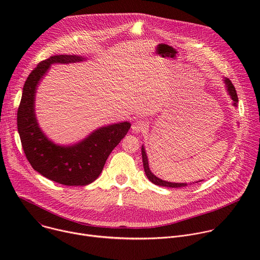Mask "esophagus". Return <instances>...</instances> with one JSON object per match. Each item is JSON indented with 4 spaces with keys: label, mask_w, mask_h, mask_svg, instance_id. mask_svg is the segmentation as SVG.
<instances>
[{
    "label": "esophagus",
    "mask_w": 260,
    "mask_h": 260,
    "mask_svg": "<svg viewBox=\"0 0 260 260\" xmlns=\"http://www.w3.org/2000/svg\"><path fill=\"white\" fill-rule=\"evenodd\" d=\"M147 122L145 120H142V119H138L136 120L134 123H133V126H132V129L134 133L138 134V133H141V132H144L145 129H147Z\"/></svg>",
    "instance_id": "esophagus-1"
}]
</instances>
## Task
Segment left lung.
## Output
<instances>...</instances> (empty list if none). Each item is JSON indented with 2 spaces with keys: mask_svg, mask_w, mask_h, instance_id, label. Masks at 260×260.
<instances>
[{
  "mask_svg": "<svg viewBox=\"0 0 260 260\" xmlns=\"http://www.w3.org/2000/svg\"><path fill=\"white\" fill-rule=\"evenodd\" d=\"M225 84L228 86V90H229V93L231 94L233 101H234V105L237 106V103L239 102V99H238V94H237V91H236V88L234 86V84L232 83V81L230 79H225ZM142 159H143V166H144V171H145V174L147 176V178L149 179L152 183H154L155 185H158V186H165V187H171V188H179V187H185L187 186V183H171V182H167V181H164L159 178H157L156 176H154L150 169H149V165H148V158H147V155H146V152H145V149L144 147L142 146ZM200 182V181H199Z\"/></svg>",
  "mask_w": 260,
  "mask_h": 260,
  "instance_id": "left-lung-1",
  "label": "left lung"
}]
</instances>
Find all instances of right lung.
<instances>
[{"instance_id": "1", "label": "right lung", "mask_w": 260, "mask_h": 260, "mask_svg": "<svg viewBox=\"0 0 260 260\" xmlns=\"http://www.w3.org/2000/svg\"><path fill=\"white\" fill-rule=\"evenodd\" d=\"M82 60L76 55H53L40 61L28 75L17 111V128L26 159L35 171L68 186H84L102 173L110 153L131 128L129 122L108 125L93 132L82 142L61 147L49 141L35 117V91L52 63Z\"/></svg>"}]
</instances>
